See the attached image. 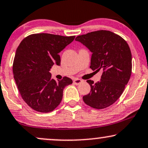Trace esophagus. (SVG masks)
Wrapping results in <instances>:
<instances>
[{
	"mask_svg": "<svg viewBox=\"0 0 148 148\" xmlns=\"http://www.w3.org/2000/svg\"><path fill=\"white\" fill-rule=\"evenodd\" d=\"M82 83V80L79 79H75L74 80V83L75 85H79L80 83Z\"/></svg>",
	"mask_w": 148,
	"mask_h": 148,
	"instance_id": "esophagus-1",
	"label": "esophagus"
}]
</instances>
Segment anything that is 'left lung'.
Segmentation results:
<instances>
[{"mask_svg": "<svg viewBox=\"0 0 148 148\" xmlns=\"http://www.w3.org/2000/svg\"><path fill=\"white\" fill-rule=\"evenodd\" d=\"M81 42L92 53L90 68L103 70L97 83L88 80L90 92L83 96L85 103L94 109H104L119 99L132 74V54L127 42L110 31L99 30L78 36Z\"/></svg>", "mask_w": 148, "mask_h": 148, "instance_id": "obj_1", "label": "left lung"}]
</instances>
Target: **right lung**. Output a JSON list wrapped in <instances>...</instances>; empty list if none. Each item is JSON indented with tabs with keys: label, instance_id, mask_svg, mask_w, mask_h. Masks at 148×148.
<instances>
[{
	"label": "right lung",
	"instance_id": "obj_1",
	"mask_svg": "<svg viewBox=\"0 0 148 148\" xmlns=\"http://www.w3.org/2000/svg\"><path fill=\"white\" fill-rule=\"evenodd\" d=\"M74 38L34 34L25 38L18 47L13 63L14 78L23 99L36 111H53L61 102L65 87L72 83L66 76L56 81L49 71L54 64L60 65L58 53Z\"/></svg>",
	"mask_w": 148,
	"mask_h": 148
}]
</instances>
